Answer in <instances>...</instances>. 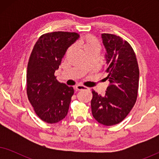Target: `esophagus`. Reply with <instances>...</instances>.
<instances>
[{
    "label": "esophagus",
    "mask_w": 159,
    "mask_h": 159,
    "mask_svg": "<svg viewBox=\"0 0 159 159\" xmlns=\"http://www.w3.org/2000/svg\"><path fill=\"white\" fill-rule=\"evenodd\" d=\"M75 88L77 90H85L88 89L87 87L84 86V85H80V84H77V85H76Z\"/></svg>",
    "instance_id": "1"
}]
</instances>
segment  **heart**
<instances>
[{
  "label": "heart",
  "mask_w": 159,
  "mask_h": 159,
  "mask_svg": "<svg viewBox=\"0 0 159 159\" xmlns=\"http://www.w3.org/2000/svg\"><path fill=\"white\" fill-rule=\"evenodd\" d=\"M80 45H81V47L83 48L84 52L88 51H90V50L93 49L99 50L100 46H101L98 40L93 38V37L89 35L84 37V38L82 39L81 43H80ZM71 48V47L69 48V51Z\"/></svg>",
  "instance_id": "b5f03b06"
}]
</instances>
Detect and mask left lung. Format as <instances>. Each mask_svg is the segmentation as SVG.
<instances>
[{
    "instance_id": "1",
    "label": "left lung",
    "mask_w": 159,
    "mask_h": 159,
    "mask_svg": "<svg viewBox=\"0 0 159 159\" xmlns=\"http://www.w3.org/2000/svg\"><path fill=\"white\" fill-rule=\"evenodd\" d=\"M106 53V79L109 85L104 96L93 90L91 109L95 120L106 126L123 121L133 108L138 97L139 67L129 43L119 36L101 34Z\"/></svg>"
}]
</instances>
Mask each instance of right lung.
Instances as JSON below:
<instances>
[{"label": "right lung", "mask_w": 159, "mask_h": 159, "mask_svg": "<svg viewBox=\"0 0 159 159\" xmlns=\"http://www.w3.org/2000/svg\"><path fill=\"white\" fill-rule=\"evenodd\" d=\"M79 38L76 32H50L40 36L32 49L27 70V97L45 122L57 123L68 113L75 91L58 82L54 73L67 49Z\"/></svg>", "instance_id": "1"}]
</instances>
